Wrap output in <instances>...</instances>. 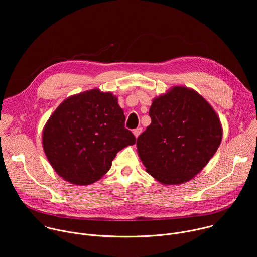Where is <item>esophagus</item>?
<instances>
[{
    "instance_id": "obj_1",
    "label": "esophagus",
    "mask_w": 257,
    "mask_h": 257,
    "mask_svg": "<svg viewBox=\"0 0 257 257\" xmlns=\"http://www.w3.org/2000/svg\"><path fill=\"white\" fill-rule=\"evenodd\" d=\"M141 131H142V129H141V128H136V129H134V130H133V134H134V136L137 138V137L139 136V134L141 133Z\"/></svg>"
}]
</instances>
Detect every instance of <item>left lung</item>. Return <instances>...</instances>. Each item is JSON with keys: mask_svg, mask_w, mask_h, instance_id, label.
<instances>
[{"mask_svg": "<svg viewBox=\"0 0 257 257\" xmlns=\"http://www.w3.org/2000/svg\"><path fill=\"white\" fill-rule=\"evenodd\" d=\"M152 123L137 138L138 156L164 185H179L207 165L222 142L223 127L197 91L176 85L153 99Z\"/></svg>", "mask_w": 257, "mask_h": 257, "instance_id": "8db88e82", "label": "left lung"}]
</instances>
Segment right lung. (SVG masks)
<instances>
[{
	"label": "right lung",
	"mask_w": 257,
	"mask_h": 257,
	"mask_svg": "<svg viewBox=\"0 0 257 257\" xmlns=\"http://www.w3.org/2000/svg\"><path fill=\"white\" fill-rule=\"evenodd\" d=\"M112 92L93 88L66 98L43 130V148L55 172L74 185H89L112 167L118 152L135 143Z\"/></svg>",
	"instance_id": "add662e5"
}]
</instances>
